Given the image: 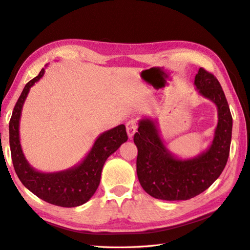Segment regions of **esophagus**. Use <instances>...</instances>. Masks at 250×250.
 Segmentation results:
<instances>
[{
    "label": "esophagus",
    "mask_w": 250,
    "mask_h": 250,
    "mask_svg": "<svg viewBox=\"0 0 250 250\" xmlns=\"http://www.w3.org/2000/svg\"><path fill=\"white\" fill-rule=\"evenodd\" d=\"M126 132H127V136H129V138H132L134 134H135L136 132V129H137V124L135 120H130L127 121L126 125Z\"/></svg>",
    "instance_id": "obj_1"
}]
</instances>
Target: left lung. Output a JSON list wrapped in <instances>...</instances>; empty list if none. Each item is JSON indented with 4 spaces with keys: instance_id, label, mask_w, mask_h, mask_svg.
Segmentation results:
<instances>
[{
    "instance_id": "8db88e82",
    "label": "left lung",
    "mask_w": 250,
    "mask_h": 250,
    "mask_svg": "<svg viewBox=\"0 0 250 250\" xmlns=\"http://www.w3.org/2000/svg\"><path fill=\"white\" fill-rule=\"evenodd\" d=\"M194 85L198 94L217 107L214 137L206 151L193 158H178L166 146L152 118L140 119L134 135L138 181L146 193L158 200L186 201L201 194L217 180L228 161L232 117L225 94L219 80L202 67Z\"/></svg>"
}]
</instances>
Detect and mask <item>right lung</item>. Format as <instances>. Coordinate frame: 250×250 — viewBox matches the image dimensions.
<instances>
[{
    "mask_svg": "<svg viewBox=\"0 0 250 250\" xmlns=\"http://www.w3.org/2000/svg\"><path fill=\"white\" fill-rule=\"evenodd\" d=\"M45 72L25 85L19 97L9 121V145L11 159L19 180L35 195L49 204L60 207H77L86 203L97 190L101 171L107 157L127 140L125 125L105 131L97 137L92 149L74 167L58 172H41L31 167L22 150L20 143V119L22 108L30 87L39 81Z\"/></svg>",
    "mask_w": 250,
    "mask_h": 250,
    "instance_id": "1",
    "label": "right lung"
}]
</instances>
